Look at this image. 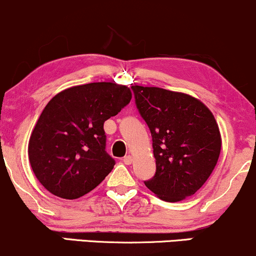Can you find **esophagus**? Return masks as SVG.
Returning <instances> with one entry per match:
<instances>
[{"mask_svg":"<svg viewBox=\"0 0 256 256\" xmlns=\"http://www.w3.org/2000/svg\"><path fill=\"white\" fill-rule=\"evenodd\" d=\"M122 161H124L125 165H131L132 156H131V155H126V156H124V158H122Z\"/></svg>","mask_w":256,"mask_h":256,"instance_id":"34e87169","label":"esophagus"}]
</instances>
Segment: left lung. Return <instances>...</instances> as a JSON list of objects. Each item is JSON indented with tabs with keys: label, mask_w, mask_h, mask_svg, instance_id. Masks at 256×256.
Masks as SVG:
<instances>
[{
	"label": "left lung",
	"mask_w": 256,
	"mask_h": 256,
	"mask_svg": "<svg viewBox=\"0 0 256 256\" xmlns=\"http://www.w3.org/2000/svg\"><path fill=\"white\" fill-rule=\"evenodd\" d=\"M152 138L156 172L144 182L158 198L178 202L195 194L213 172L222 149L219 126L198 98L155 86H131Z\"/></svg>",
	"instance_id": "8db88e82"
}]
</instances>
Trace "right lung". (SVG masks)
Masks as SVG:
<instances>
[{"instance_id": "obj_1", "label": "right lung", "mask_w": 256, "mask_h": 256, "mask_svg": "<svg viewBox=\"0 0 256 256\" xmlns=\"http://www.w3.org/2000/svg\"><path fill=\"white\" fill-rule=\"evenodd\" d=\"M131 98L125 85L101 82L68 88L48 102L28 140V160L49 192L78 198L110 174L116 161L106 152L104 122Z\"/></svg>"}]
</instances>
